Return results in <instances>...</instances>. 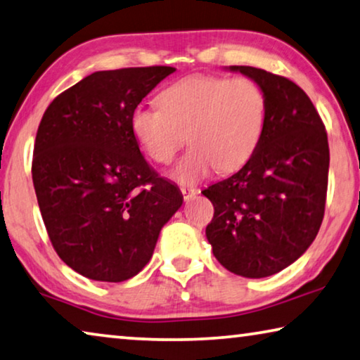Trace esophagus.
<instances>
[{
	"label": "esophagus",
	"instance_id": "34e87169",
	"mask_svg": "<svg viewBox=\"0 0 360 360\" xmlns=\"http://www.w3.org/2000/svg\"><path fill=\"white\" fill-rule=\"evenodd\" d=\"M181 193H182V197H184V200H191L193 195H197V189H195V187L182 186L181 187Z\"/></svg>",
	"mask_w": 360,
	"mask_h": 360
}]
</instances>
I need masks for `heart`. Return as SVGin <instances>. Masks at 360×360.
<instances>
[{
  "label": "heart",
  "mask_w": 360,
  "mask_h": 360,
  "mask_svg": "<svg viewBox=\"0 0 360 360\" xmlns=\"http://www.w3.org/2000/svg\"><path fill=\"white\" fill-rule=\"evenodd\" d=\"M160 108L138 105L131 131L152 162L168 165L187 142L191 149L171 169V178L193 184L214 168H242L264 131L267 101L252 78L187 77L158 96Z\"/></svg>",
  "instance_id": "b5f03b06"
}]
</instances>
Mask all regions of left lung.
<instances>
[{"instance_id": "1", "label": "left lung", "mask_w": 360, "mask_h": 360, "mask_svg": "<svg viewBox=\"0 0 360 360\" xmlns=\"http://www.w3.org/2000/svg\"><path fill=\"white\" fill-rule=\"evenodd\" d=\"M264 91V131L252 158L202 193L214 207L207 226L213 255L248 278L281 272L321 229L330 150L316 107L298 84L262 68L231 65Z\"/></svg>"}]
</instances>
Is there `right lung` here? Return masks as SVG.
Wrapping results in <instances>:
<instances>
[{"mask_svg":"<svg viewBox=\"0 0 360 360\" xmlns=\"http://www.w3.org/2000/svg\"><path fill=\"white\" fill-rule=\"evenodd\" d=\"M174 67L94 72L44 112L32 178L59 258L99 282H123L150 261L160 231L182 205L131 131V113Z\"/></svg>","mask_w":360,"mask_h":360,"instance_id":"add662e5","label":"right lung"}]
</instances>
